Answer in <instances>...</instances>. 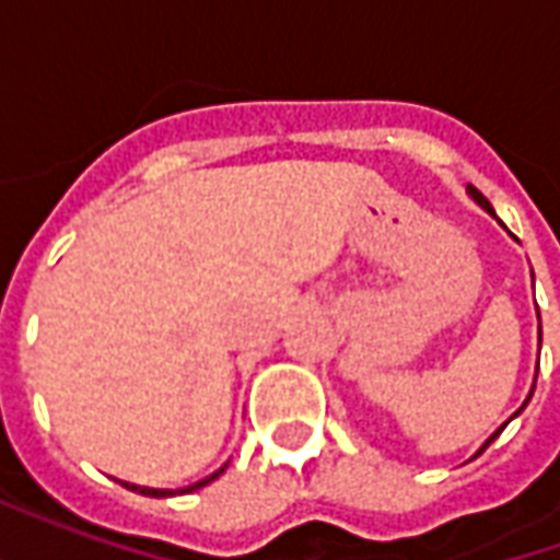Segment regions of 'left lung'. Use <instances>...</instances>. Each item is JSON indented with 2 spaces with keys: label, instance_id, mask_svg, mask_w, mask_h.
I'll list each match as a JSON object with an SVG mask.
<instances>
[{
  "label": "left lung",
  "instance_id": "8db88e82",
  "mask_svg": "<svg viewBox=\"0 0 560 560\" xmlns=\"http://www.w3.org/2000/svg\"><path fill=\"white\" fill-rule=\"evenodd\" d=\"M468 195H470V197H474V200H477V203H480V207H482V209H486V212H489V215H494V209H492V203H489V200H486V197H482V195H480V191H477V188H474V185H468ZM537 317H540V315H537ZM530 396H534V389H530ZM530 396H528V399H525V405H528V401H530ZM525 405H522V408H518V411H516V413H513V417H518V413L525 411ZM513 417H510V420H513ZM510 420H506V422H510ZM506 422H504V425H506ZM504 425H501V429H498V432H494V434H492V438H489V441H486V444H482V446H480V450H477V456H480V453H482V450H486V446L492 444V441H494V438H498V434L504 432Z\"/></svg>",
  "mask_w": 560,
  "mask_h": 560
}]
</instances>
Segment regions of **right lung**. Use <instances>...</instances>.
<instances>
[{
  "label": "right lung",
  "mask_w": 560,
  "mask_h": 560,
  "mask_svg": "<svg viewBox=\"0 0 560 560\" xmlns=\"http://www.w3.org/2000/svg\"><path fill=\"white\" fill-rule=\"evenodd\" d=\"M224 468H228V465H221L215 474H209V477H203V480H197V482H191V486H185V489H149V486H135V482H122V486H126V489H131V492L147 494V498H167V494H185V492H195V489H203L207 482L219 480L221 474H224Z\"/></svg>",
  "instance_id": "add662e5"
}]
</instances>
